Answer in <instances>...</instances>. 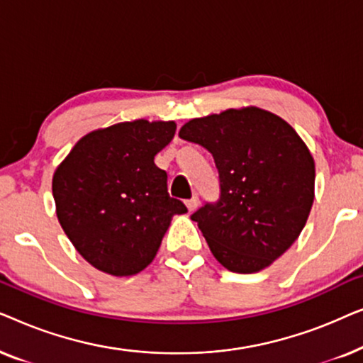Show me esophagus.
<instances>
[{"label": "esophagus", "instance_id": "esophagus-1", "mask_svg": "<svg viewBox=\"0 0 363 363\" xmlns=\"http://www.w3.org/2000/svg\"><path fill=\"white\" fill-rule=\"evenodd\" d=\"M198 205H200V198H198L196 195L193 196V198H190V200H186V208H188V211H195L196 208H198Z\"/></svg>", "mask_w": 363, "mask_h": 363}]
</instances>
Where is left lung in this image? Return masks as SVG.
Returning <instances> with one entry per match:
<instances>
[{
  "label": "left lung",
  "mask_w": 363,
  "mask_h": 363,
  "mask_svg": "<svg viewBox=\"0 0 363 363\" xmlns=\"http://www.w3.org/2000/svg\"><path fill=\"white\" fill-rule=\"evenodd\" d=\"M180 138L205 147L220 173V200L191 215L226 269L251 274L284 255L309 218L315 165L286 121L257 107L193 118Z\"/></svg>",
  "instance_id": "left-lung-1"
}]
</instances>
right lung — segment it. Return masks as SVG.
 <instances>
[{
    "label": "right lung",
    "instance_id": "obj_1",
    "mask_svg": "<svg viewBox=\"0 0 363 363\" xmlns=\"http://www.w3.org/2000/svg\"><path fill=\"white\" fill-rule=\"evenodd\" d=\"M175 122L133 121L79 140L52 177L57 220L87 262L112 276H133L155 257L172 218L186 213L168 195L155 155Z\"/></svg>",
    "mask_w": 363,
    "mask_h": 363
}]
</instances>
